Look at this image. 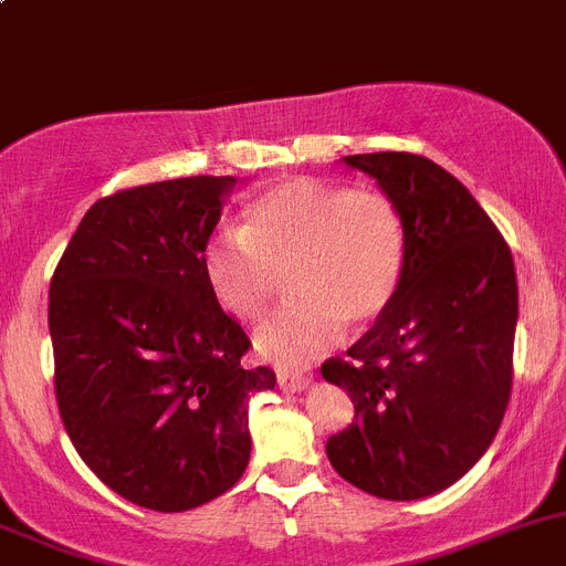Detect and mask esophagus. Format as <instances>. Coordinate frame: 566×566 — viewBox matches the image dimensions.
I'll list each match as a JSON object with an SVG mask.
<instances>
[{
  "label": "esophagus",
  "instance_id": "1",
  "mask_svg": "<svg viewBox=\"0 0 566 566\" xmlns=\"http://www.w3.org/2000/svg\"><path fill=\"white\" fill-rule=\"evenodd\" d=\"M276 384L282 391H301L312 384L310 375H301V373H290V369H279L276 373Z\"/></svg>",
  "mask_w": 566,
  "mask_h": 566
}]
</instances>
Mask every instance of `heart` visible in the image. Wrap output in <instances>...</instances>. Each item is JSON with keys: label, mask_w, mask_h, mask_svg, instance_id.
Wrapping results in <instances>:
<instances>
[{"label": "heart", "mask_w": 566, "mask_h": 566, "mask_svg": "<svg viewBox=\"0 0 566 566\" xmlns=\"http://www.w3.org/2000/svg\"><path fill=\"white\" fill-rule=\"evenodd\" d=\"M408 268V224L391 193L319 177H287L247 208L243 227L221 224L202 251L216 304L254 319L279 276L293 295L256 328V350L276 364L312 361L342 325L361 331L391 310Z\"/></svg>", "instance_id": "1"}]
</instances>
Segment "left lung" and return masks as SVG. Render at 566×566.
<instances>
[{
  "mask_svg": "<svg viewBox=\"0 0 566 566\" xmlns=\"http://www.w3.org/2000/svg\"><path fill=\"white\" fill-rule=\"evenodd\" d=\"M342 161L397 199L408 268L391 310L347 356L319 367L356 410L325 454L364 493L424 499L471 471L510 405L515 262L482 205L430 158L364 153Z\"/></svg>",
  "mask_w": 566,
  "mask_h": 566,
  "instance_id": "left-lung-1",
  "label": "left lung"
}]
</instances>
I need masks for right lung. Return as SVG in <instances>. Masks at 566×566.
<instances>
[{
	"mask_svg": "<svg viewBox=\"0 0 566 566\" xmlns=\"http://www.w3.org/2000/svg\"><path fill=\"white\" fill-rule=\"evenodd\" d=\"M232 177H177L98 199L49 287L54 394L90 471L156 512L219 499L251 454V339L216 304L202 251Z\"/></svg>",
	"mask_w": 566,
	"mask_h": 566,
	"instance_id": "right-lung-1",
	"label": "right lung"
}]
</instances>
